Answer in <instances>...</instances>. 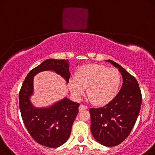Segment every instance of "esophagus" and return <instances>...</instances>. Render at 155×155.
Masks as SVG:
<instances>
[{"instance_id": "1", "label": "esophagus", "mask_w": 155, "mask_h": 155, "mask_svg": "<svg viewBox=\"0 0 155 155\" xmlns=\"http://www.w3.org/2000/svg\"><path fill=\"white\" fill-rule=\"evenodd\" d=\"M88 107L87 106H85V105H80V106L78 107V110H79V112H81L83 110H87Z\"/></svg>"}]
</instances>
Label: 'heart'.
Segmentation results:
<instances>
[{
	"label": "heart",
	"instance_id": "obj_1",
	"mask_svg": "<svg viewBox=\"0 0 155 155\" xmlns=\"http://www.w3.org/2000/svg\"><path fill=\"white\" fill-rule=\"evenodd\" d=\"M121 75L115 68L98 64L83 65L71 78L68 87L74 97L79 99L87 88L88 99L92 104L103 105L109 103L119 88Z\"/></svg>",
	"mask_w": 155,
	"mask_h": 155
}]
</instances>
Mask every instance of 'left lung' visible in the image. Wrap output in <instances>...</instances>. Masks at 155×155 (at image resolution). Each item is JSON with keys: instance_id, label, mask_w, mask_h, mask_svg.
Masks as SVG:
<instances>
[{"instance_id": "1", "label": "left lung", "mask_w": 155, "mask_h": 155, "mask_svg": "<svg viewBox=\"0 0 155 155\" xmlns=\"http://www.w3.org/2000/svg\"><path fill=\"white\" fill-rule=\"evenodd\" d=\"M118 68L123 77L121 90L104 107L90 108L91 132L94 139L105 146H116L130 133L139 114L141 93L133 76L112 60H106Z\"/></svg>"}]
</instances>
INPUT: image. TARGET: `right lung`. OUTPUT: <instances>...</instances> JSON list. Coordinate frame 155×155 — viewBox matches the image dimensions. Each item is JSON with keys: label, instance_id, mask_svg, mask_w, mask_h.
<instances>
[{"label": "right lung", "instance_id": "add662e5", "mask_svg": "<svg viewBox=\"0 0 155 155\" xmlns=\"http://www.w3.org/2000/svg\"><path fill=\"white\" fill-rule=\"evenodd\" d=\"M69 66V60L44 61L28 73L19 92V107L25 126L34 141L49 148H58L67 141L79 104L65 97L49 107L34 106L30 101L34 94V77L43 71H53L68 83Z\"/></svg>", "mask_w": 155, "mask_h": 155}]
</instances>
